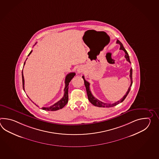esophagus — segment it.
<instances>
[{
  "label": "esophagus",
  "mask_w": 159,
  "mask_h": 159,
  "mask_svg": "<svg viewBox=\"0 0 159 159\" xmlns=\"http://www.w3.org/2000/svg\"><path fill=\"white\" fill-rule=\"evenodd\" d=\"M82 71H83V68L82 67L80 66V67L78 68V69H77V72H78V73H80L82 72Z\"/></svg>",
  "instance_id": "esophagus-1"
}]
</instances>
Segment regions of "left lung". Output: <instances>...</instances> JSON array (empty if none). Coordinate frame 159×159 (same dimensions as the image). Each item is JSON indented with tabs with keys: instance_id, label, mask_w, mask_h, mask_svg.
<instances>
[{
	"instance_id": "left-lung-1",
	"label": "left lung",
	"mask_w": 159,
	"mask_h": 159,
	"mask_svg": "<svg viewBox=\"0 0 159 159\" xmlns=\"http://www.w3.org/2000/svg\"><path fill=\"white\" fill-rule=\"evenodd\" d=\"M116 43L120 45V49L123 50V51H124V52H125V58H126V60L127 61H129V62H130V63H131L130 60H129V54H128L127 52L125 49V48L123 47V44H122V43H121L120 41H119L118 40H117V41H116ZM130 71L129 77H130V79H131V84H130V86H129V87L128 90L127 91V93H125V96H124V97H123V98H122L120 101H118L116 102H115V103H112V104L111 103H103V102L100 101L99 100L97 99V98H95L94 97V96L93 95V94H91V91H90V84H89V82L85 80L84 76H82V78H83L84 80V85H85L86 89V92H87V94H88V99H89V101L90 102H91V103H92V104L94 105V106H95L99 107H114V106H115L116 105H118V104H119L120 103L122 102L125 99V98H126V97L127 96V95H128V94L129 93V92L130 90H131V86H132V68H131L130 71Z\"/></svg>"
}]
</instances>
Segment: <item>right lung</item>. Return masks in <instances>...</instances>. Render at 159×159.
<instances>
[{
    "label": "right lung",
    "instance_id": "1",
    "mask_svg": "<svg viewBox=\"0 0 159 159\" xmlns=\"http://www.w3.org/2000/svg\"><path fill=\"white\" fill-rule=\"evenodd\" d=\"M32 51H30V53L28 54V56H30V54L32 53ZM25 63V61L24 62V66ZM75 73H70L66 76L65 81V87L64 89V95L63 97L61 98L59 101H58L56 103H54V105H52L50 107H42L43 110H47V111H56V110L63 108L67 104V103L68 102V88H69L68 85L72 80V78L75 77ZM22 81H23V88L24 91H25L24 90V79L23 71H22Z\"/></svg>",
    "mask_w": 159,
    "mask_h": 159
}]
</instances>
